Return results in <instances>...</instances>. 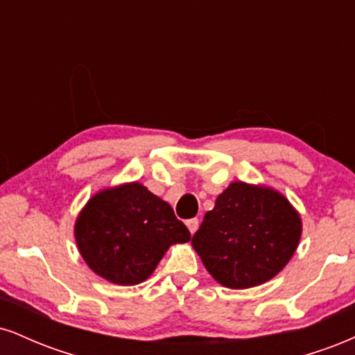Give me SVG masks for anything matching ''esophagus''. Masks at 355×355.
Here are the masks:
<instances>
[{
    "label": "esophagus",
    "mask_w": 355,
    "mask_h": 355,
    "mask_svg": "<svg viewBox=\"0 0 355 355\" xmlns=\"http://www.w3.org/2000/svg\"><path fill=\"white\" fill-rule=\"evenodd\" d=\"M187 227H189L190 234L193 235L195 232H197V229H198V218H190V220H187Z\"/></svg>",
    "instance_id": "1"
}]
</instances>
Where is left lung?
I'll return each mask as SVG.
<instances>
[{
    "mask_svg": "<svg viewBox=\"0 0 355 355\" xmlns=\"http://www.w3.org/2000/svg\"><path fill=\"white\" fill-rule=\"evenodd\" d=\"M302 235V218L279 190L232 182L191 237L202 263L227 288L257 287L287 266Z\"/></svg>",
    "mask_w": 355,
    "mask_h": 355,
    "instance_id": "8db88e82",
    "label": "left lung"
}]
</instances>
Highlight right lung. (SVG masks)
<instances>
[{"label": "right lung", "instance_id": "obj_1", "mask_svg": "<svg viewBox=\"0 0 355 355\" xmlns=\"http://www.w3.org/2000/svg\"><path fill=\"white\" fill-rule=\"evenodd\" d=\"M73 232L85 263L116 285L145 282L170 247L190 240L172 207L140 182L96 191L80 210Z\"/></svg>", "mask_w": 355, "mask_h": 355}]
</instances>
